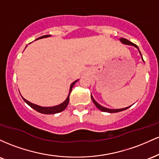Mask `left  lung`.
Wrapping results in <instances>:
<instances>
[{
	"instance_id": "1",
	"label": "left lung",
	"mask_w": 159,
	"mask_h": 159,
	"mask_svg": "<svg viewBox=\"0 0 159 159\" xmlns=\"http://www.w3.org/2000/svg\"><path fill=\"white\" fill-rule=\"evenodd\" d=\"M120 41H121L123 43H124V44L133 45V46L136 47L137 48H138V47L137 46V45H136L135 44H134V43H131L130 41H129V40L126 39H124V38H121V39H120ZM142 59H143V58H142ZM91 98H92L93 102V103L95 104V105H96V106L99 109L100 111H104V112H107V113H116V112H120V111H122L125 110V109H128V108H129V107H130L131 106H132V105H131V106H129V107H125V108H122V109H108V108H106V107H105L101 106V105H98V104L97 102H96V101H95L94 98H93L92 96H91Z\"/></svg>"
}]
</instances>
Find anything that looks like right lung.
<instances>
[{"label": "right lung", "mask_w": 159, "mask_h": 159, "mask_svg": "<svg viewBox=\"0 0 159 159\" xmlns=\"http://www.w3.org/2000/svg\"><path fill=\"white\" fill-rule=\"evenodd\" d=\"M48 36H50V35H45V36H40V37L38 38L37 39H42V38L48 37ZM77 81H78V80H77V81H74L73 83L71 84L70 90H69V94H70L71 91H72V87H73L74 84ZM69 94L68 97H67L66 99L63 103H61V105H57V106H54V107H41V106H39V105H34V104L30 102L27 101V100L25 99V98H24L23 97H22V98L24 99V101H25V102H26L27 105H29V106H30L32 107V108H34V110L38 111V112L41 113V114H57V113L61 112V111L65 110L66 107L67 105H68L69 102Z\"/></svg>", "instance_id": "1"}]
</instances>
